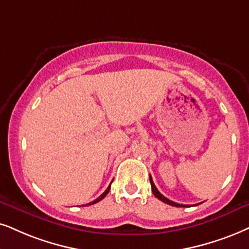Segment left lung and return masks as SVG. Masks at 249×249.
Returning <instances> with one entry per match:
<instances>
[{
  "mask_svg": "<svg viewBox=\"0 0 249 249\" xmlns=\"http://www.w3.org/2000/svg\"><path fill=\"white\" fill-rule=\"evenodd\" d=\"M149 180H150V185H152L153 194L155 195V196L157 197V199L161 200L162 202L168 203V204H170V206H174V207H187V206H185V204H179V203H176V202H174V201H171V200L166 199V197L164 196V195H162L161 193H160L159 190H157V188H156L155 184H154V181H153V179H152V176H149Z\"/></svg>",
  "mask_w": 249,
  "mask_h": 249,
  "instance_id": "8db88e82",
  "label": "left lung"
}]
</instances>
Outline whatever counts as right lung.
Returning a JSON list of instances; mask_svg holds the SVG:
<instances>
[{"label": "right lung", "instance_id": "right-lung-1", "mask_svg": "<svg viewBox=\"0 0 249 249\" xmlns=\"http://www.w3.org/2000/svg\"><path fill=\"white\" fill-rule=\"evenodd\" d=\"M109 191H110V186H109L108 188H107V190H106L105 192H103V193H102L101 195H100V196H99V197H97V199H96V200H94V201H93V202H89V203H88V204H94V203L99 202V201H101V200L103 199V197H105V196H106V195L109 193Z\"/></svg>", "mask_w": 249, "mask_h": 249}]
</instances>
